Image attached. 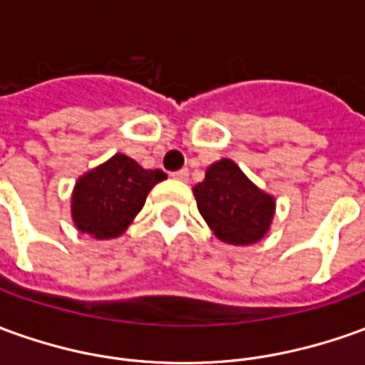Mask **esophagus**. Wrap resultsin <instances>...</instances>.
<instances>
[{"label":"esophagus","mask_w":365,"mask_h":365,"mask_svg":"<svg viewBox=\"0 0 365 365\" xmlns=\"http://www.w3.org/2000/svg\"><path fill=\"white\" fill-rule=\"evenodd\" d=\"M170 177L175 178V180H187V178H188V170H187V168H180V170H177V173H173Z\"/></svg>","instance_id":"1"}]
</instances>
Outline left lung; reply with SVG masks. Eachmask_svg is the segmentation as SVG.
I'll return each mask as SVG.
<instances>
[{"label": "left lung", "instance_id": "left-lung-1", "mask_svg": "<svg viewBox=\"0 0 365 365\" xmlns=\"http://www.w3.org/2000/svg\"><path fill=\"white\" fill-rule=\"evenodd\" d=\"M192 192L208 228L226 245H256L272 226L276 198L256 187L230 158L212 163Z\"/></svg>", "mask_w": 365, "mask_h": 365}]
</instances>
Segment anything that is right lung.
<instances>
[{"instance_id":"obj_1","label":"right lung","mask_w":365,"mask_h":365,"mask_svg":"<svg viewBox=\"0 0 365 365\" xmlns=\"http://www.w3.org/2000/svg\"><path fill=\"white\" fill-rule=\"evenodd\" d=\"M163 170H147L123 153L77 178L71 218L79 232L97 240L119 238L145 207L147 195L165 180Z\"/></svg>"}]
</instances>
